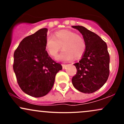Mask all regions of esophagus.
Segmentation results:
<instances>
[{
	"label": "esophagus",
	"mask_w": 124,
	"mask_h": 124,
	"mask_svg": "<svg viewBox=\"0 0 124 124\" xmlns=\"http://www.w3.org/2000/svg\"><path fill=\"white\" fill-rule=\"evenodd\" d=\"M62 68H63V69H65V68L66 67L67 65H66V64H62Z\"/></svg>",
	"instance_id": "obj_1"
}]
</instances>
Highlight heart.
<instances>
[{
    "label": "heart",
    "instance_id": "b5f03b06",
    "mask_svg": "<svg viewBox=\"0 0 124 124\" xmlns=\"http://www.w3.org/2000/svg\"><path fill=\"white\" fill-rule=\"evenodd\" d=\"M62 48L58 59L60 61H69L73 57L75 59L82 58L86 49V41L81 35L73 31L61 30L56 31L54 35H49L46 38L45 48L49 55L56 57Z\"/></svg>",
    "mask_w": 124,
    "mask_h": 124
}]
</instances>
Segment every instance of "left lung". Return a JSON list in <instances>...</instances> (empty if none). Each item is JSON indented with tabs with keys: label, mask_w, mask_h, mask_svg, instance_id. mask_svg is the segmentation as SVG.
<instances>
[{
	"label": "left lung",
	"mask_w": 124,
	"mask_h": 124,
	"mask_svg": "<svg viewBox=\"0 0 124 124\" xmlns=\"http://www.w3.org/2000/svg\"><path fill=\"white\" fill-rule=\"evenodd\" d=\"M86 41V49L81 60L74 64L77 69L72 79L79 92L92 93L100 89L109 75V55L107 44L98 35L80 25H75Z\"/></svg>",
	"instance_id": "left-lung-1"
}]
</instances>
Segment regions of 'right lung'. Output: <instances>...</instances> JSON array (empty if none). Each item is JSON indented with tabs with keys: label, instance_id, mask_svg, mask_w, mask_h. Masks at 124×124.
Here are the masks:
<instances>
[{
	"label": "right lung",
	"instance_id": "right-lung-1",
	"mask_svg": "<svg viewBox=\"0 0 124 124\" xmlns=\"http://www.w3.org/2000/svg\"><path fill=\"white\" fill-rule=\"evenodd\" d=\"M48 29L41 28L21 41L14 53L13 70L23 92L41 97L50 92L62 66L45 50Z\"/></svg>",
	"mask_w": 124,
	"mask_h": 124
}]
</instances>
